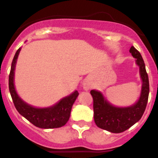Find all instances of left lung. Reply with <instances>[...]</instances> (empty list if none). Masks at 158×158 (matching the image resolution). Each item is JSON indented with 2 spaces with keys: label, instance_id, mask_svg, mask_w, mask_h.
<instances>
[{
  "label": "left lung",
  "instance_id": "8db88e82",
  "mask_svg": "<svg viewBox=\"0 0 158 158\" xmlns=\"http://www.w3.org/2000/svg\"><path fill=\"white\" fill-rule=\"evenodd\" d=\"M130 53L136 58L142 81L140 97L135 104L125 107H115L110 104L100 92L96 90L90 92L93 99L94 121L96 126L111 133L123 132L140 120L148 102L150 85L144 61L140 53L134 47H131Z\"/></svg>",
  "mask_w": 158,
  "mask_h": 158
}]
</instances>
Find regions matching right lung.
<instances>
[{
  "label": "right lung",
  "mask_w": 158,
  "mask_h": 158,
  "mask_svg": "<svg viewBox=\"0 0 158 158\" xmlns=\"http://www.w3.org/2000/svg\"><path fill=\"white\" fill-rule=\"evenodd\" d=\"M20 50L21 48L18 49L14 56L11 65L9 77H8L9 92L15 107L22 116L27 118L29 122L31 123L37 127L43 128V129H52V128H58L64 126L69 120L72 106L79 93L77 91L73 92L69 96L62 98L54 106L44 107V108L32 107L27 103H25L18 96L14 86V71Z\"/></svg>",
  "instance_id": "obj_1"
}]
</instances>
